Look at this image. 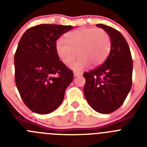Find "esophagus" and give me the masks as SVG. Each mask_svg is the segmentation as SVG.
Listing matches in <instances>:
<instances>
[{"instance_id": "34e87169", "label": "esophagus", "mask_w": 147, "mask_h": 147, "mask_svg": "<svg viewBox=\"0 0 147 147\" xmlns=\"http://www.w3.org/2000/svg\"><path fill=\"white\" fill-rule=\"evenodd\" d=\"M82 74L80 72H76V71H74V76H80V75H82Z\"/></svg>"}]
</instances>
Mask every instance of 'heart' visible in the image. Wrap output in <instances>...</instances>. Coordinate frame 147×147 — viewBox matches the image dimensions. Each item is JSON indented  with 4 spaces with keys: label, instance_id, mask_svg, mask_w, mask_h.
I'll return each instance as SVG.
<instances>
[{
    "label": "heart",
    "instance_id": "obj_1",
    "mask_svg": "<svg viewBox=\"0 0 147 147\" xmlns=\"http://www.w3.org/2000/svg\"><path fill=\"white\" fill-rule=\"evenodd\" d=\"M66 41L59 39L56 42V51L65 64H71L78 54L79 58L71 67L75 71H82L91 63L93 66L102 64L110 51V38L102 28H80L65 36Z\"/></svg>",
    "mask_w": 147,
    "mask_h": 147
}]
</instances>
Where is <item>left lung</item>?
<instances>
[{"instance_id":"8db88e82","label":"left lung","mask_w":147,"mask_h":147,"mask_svg":"<svg viewBox=\"0 0 147 147\" xmlns=\"http://www.w3.org/2000/svg\"><path fill=\"white\" fill-rule=\"evenodd\" d=\"M96 26L108 33L110 52L103 64L84 73V94L89 105L99 113L108 114L124 103L132 87V59L129 45L123 35L104 24Z\"/></svg>"}]
</instances>
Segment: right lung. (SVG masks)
I'll return each mask as SVG.
<instances>
[{"mask_svg": "<svg viewBox=\"0 0 147 147\" xmlns=\"http://www.w3.org/2000/svg\"><path fill=\"white\" fill-rule=\"evenodd\" d=\"M71 26L40 24L23 34L15 54V84L30 110L48 114L59 107L74 73L59 60L56 42Z\"/></svg>", "mask_w": 147, "mask_h": 147, "instance_id": "add662e5", "label": "right lung"}]
</instances>
